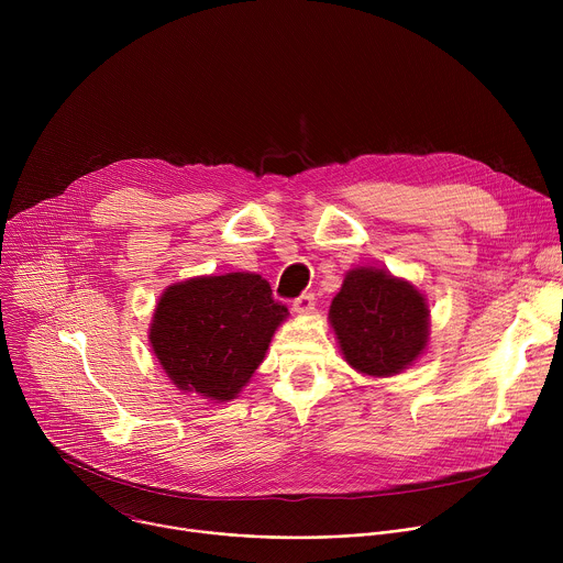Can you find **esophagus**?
Returning <instances> with one entry per match:
<instances>
[{
    "instance_id": "1",
    "label": "esophagus",
    "mask_w": 563,
    "mask_h": 563,
    "mask_svg": "<svg viewBox=\"0 0 563 563\" xmlns=\"http://www.w3.org/2000/svg\"><path fill=\"white\" fill-rule=\"evenodd\" d=\"M313 305H316L313 296H311V294H302L300 298L294 300V311H296L298 316H307V313L313 311Z\"/></svg>"
}]
</instances>
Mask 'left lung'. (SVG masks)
<instances>
[{
    "instance_id": "left-lung-1",
    "label": "left lung",
    "mask_w": 563,
    "mask_h": 563,
    "mask_svg": "<svg viewBox=\"0 0 563 563\" xmlns=\"http://www.w3.org/2000/svg\"><path fill=\"white\" fill-rule=\"evenodd\" d=\"M328 318L347 365L372 378L408 369L430 343L426 294L380 267L350 269Z\"/></svg>"
}]
</instances>
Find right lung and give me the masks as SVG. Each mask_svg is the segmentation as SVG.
Segmentation results:
<instances>
[{
  "label": "right lung",
  "instance_id": "right-lung-1",
  "mask_svg": "<svg viewBox=\"0 0 563 563\" xmlns=\"http://www.w3.org/2000/svg\"><path fill=\"white\" fill-rule=\"evenodd\" d=\"M287 316L258 274L196 276L157 298L148 343L180 391L227 404L252 380Z\"/></svg>",
  "mask_w": 563,
  "mask_h": 563
}]
</instances>
